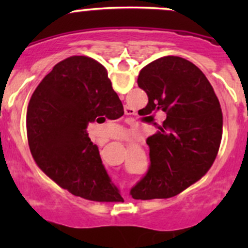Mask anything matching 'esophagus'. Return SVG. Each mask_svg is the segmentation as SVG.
Here are the masks:
<instances>
[{
  "mask_svg": "<svg viewBox=\"0 0 248 248\" xmlns=\"http://www.w3.org/2000/svg\"><path fill=\"white\" fill-rule=\"evenodd\" d=\"M124 114H126V115H134V110L128 108V107H124Z\"/></svg>",
  "mask_w": 248,
  "mask_h": 248,
  "instance_id": "esophagus-1",
  "label": "esophagus"
}]
</instances>
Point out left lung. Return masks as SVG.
Returning a JSON list of instances; mask_svg holds the SVG:
<instances>
[{
	"label": "left lung",
	"instance_id": "8db88e82",
	"mask_svg": "<svg viewBox=\"0 0 248 248\" xmlns=\"http://www.w3.org/2000/svg\"><path fill=\"white\" fill-rule=\"evenodd\" d=\"M138 86L149 97L141 115L162 110L167 119L161 132L146 140L149 169L129 194L142 201L170 198L198 181L214 163L222 138L221 106L204 73L182 57L152 61L140 71Z\"/></svg>",
	"mask_w": 248,
	"mask_h": 248
}]
</instances>
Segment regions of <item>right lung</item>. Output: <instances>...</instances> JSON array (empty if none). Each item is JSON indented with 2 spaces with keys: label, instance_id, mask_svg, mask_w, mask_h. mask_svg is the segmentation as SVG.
Here are the masks:
<instances>
[{
  "label": "right lung",
  "instance_id": "add662e5",
  "mask_svg": "<svg viewBox=\"0 0 248 248\" xmlns=\"http://www.w3.org/2000/svg\"><path fill=\"white\" fill-rule=\"evenodd\" d=\"M122 115L107 69L90 57H68L44 77L30 99L26 127L32 156L69 193L94 202H121L86 128Z\"/></svg>",
  "mask_w": 248,
  "mask_h": 248
}]
</instances>
